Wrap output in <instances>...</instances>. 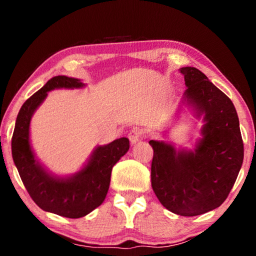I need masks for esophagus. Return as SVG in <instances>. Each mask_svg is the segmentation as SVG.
I'll return each instance as SVG.
<instances>
[{
  "instance_id": "obj_1",
  "label": "esophagus",
  "mask_w": 256,
  "mask_h": 256,
  "mask_svg": "<svg viewBox=\"0 0 256 256\" xmlns=\"http://www.w3.org/2000/svg\"><path fill=\"white\" fill-rule=\"evenodd\" d=\"M141 138H142V130L138 128H134L128 134V138H130V141H131L132 144H136Z\"/></svg>"
}]
</instances>
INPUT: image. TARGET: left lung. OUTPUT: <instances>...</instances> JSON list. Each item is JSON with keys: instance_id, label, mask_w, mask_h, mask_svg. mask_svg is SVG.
Segmentation results:
<instances>
[{"instance_id": "left-lung-1", "label": "left lung", "mask_w": 256, "mask_h": 256, "mask_svg": "<svg viewBox=\"0 0 256 256\" xmlns=\"http://www.w3.org/2000/svg\"><path fill=\"white\" fill-rule=\"evenodd\" d=\"M184 100L203 116L202 138L193 151L150 140L154 149L151 186L172 214L193 216L222 204L235 184L244 159V144L235 106L196 68H182Z\"/></svg>"}]
</instances>
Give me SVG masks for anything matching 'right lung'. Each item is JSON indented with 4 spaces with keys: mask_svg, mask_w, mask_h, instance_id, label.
Wrapping results in <instances>:
<instances>
[{
    "mask_svg": "<svg viewBox=\"0 0 256 256\" xmlns=\"http://www.w3.org/2000/svg\"><path fill=\"white\" fill-rule=\"evenodd\" d=\"M79 79L58 76L24 102L16 116L12 136V157L21 180L36 204L47 212L81 218L96 209L105 200L110 188L114 164L128 152V138L99 146L81 170L70 177L52 175L34 157L29 142V126L34 110L44 102L47 92L60 88H82Z\"/></svg>",
    "mask_w": 256,
    "mask_h": 256,
    "instance_id": "obj_1",
    "label": "right lung"
}]
</instances>
